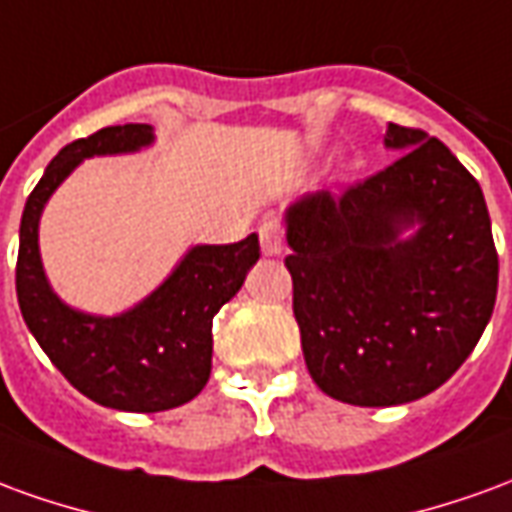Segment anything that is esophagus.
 Listing matches in <instances>:
<instances>
[{
  "instance_id": "34e87169",
  "label": "esophagus",
  "mask_w": 512,
  "mask_h": 512,
  "mask_svg": "<svg viewBox=\"0 0 512 512\" xmlns=\"http://www.w3.org/2000/svg\"><path fill=\"white\" fill-rule=\"evenodd\" d=\"M260 246L266 255H282L285 249V224L279 219H266L260 224Z\"/></svg>"
}]
</instances>
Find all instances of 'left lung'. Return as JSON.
Instances as JSON below:
<instances>
[{"instance_id":"left-lung-1","label":"left lung","mask_w":512,"mask_h":512,"mask_svg":"<svg viewBox=\"0 0 512 512\" xmlns=\"http://www.w3.org/2000/svg\"><path fill=\"white\" fill-rule=\"evenodd\" d=\"M406 150L337 194L288 211L293 315L321 392L351 406H397L439 389L491 321L499 285L480 183L419 128H386ZM420 222L414 239L396 238Z\"/></svg>"}]
</instances>
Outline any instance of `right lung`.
Listing matches in <instances>:
<instances>
[{"mask_svg":"<svg viewBox=\"0 0 512 512\" xmlns=\"http://www.w3.org/2000/svg\"><path fill=\"white\" fill-rule=\"evenodd\" d=\"M150 139V126L126 123L62 147L27 197L16 263L18 307L51 365L95 403L142 414L200 395L211 376L213 315L238 293L260 257L255 233L238 244L194 246L156 293L117 318L76 312L51 293L38 252L46 200L82 158L128 153Z\"/></svg>","mask_w":512,"mask_h":512,"instance_id":"right-lung-1","label":"right lung"}]
</instances>
